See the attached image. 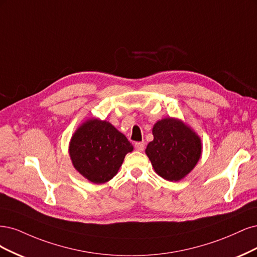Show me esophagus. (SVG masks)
<instances>
[{
    "mask_svg": "<svg viewBox=\"0 0 257 257\" xmlns=\"http://www.w3.org/2000/svg\"><path fill=\"white\" fill-rule=\"evenodd\" d=\"M135 147H136L137 151L142 152V151L144 150V147H145V143H144V142H137V143L135 144Z\"/></svg>",
    "mask_w": 257,
    "mask_h": 257,
    "instance_id": "esophagus-1",
    "label": "esophagus"
}]
</instances>
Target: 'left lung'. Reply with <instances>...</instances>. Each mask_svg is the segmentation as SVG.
Masks as SVG:
<instances>
[{"label":"left lung","instance_id":"8db88e82","mask_svg":"<svg viewBox=\"0 0 257 257\" xmlns=\"http://www.w3.org/2000/svg\"><path fill=\"white\" fill-rule=\"evenodd\" d=\"M153 135L145 153L156 173L170 181L184 178L200 159L201 139L183 121L171 117L156 122Z\"/></svg>","mask_w":257,"mask_h":257}]
</instances>
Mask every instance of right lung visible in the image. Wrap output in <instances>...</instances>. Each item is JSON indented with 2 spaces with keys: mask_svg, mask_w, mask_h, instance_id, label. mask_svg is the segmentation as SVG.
<instances>
[{
  "mask_svg": "<svg viewBox=\"0 0 257 257\" xmlns=\"http://www.w3.org/2000/svg\"><path fill=\"white\" fill-rule=\"evenodd\" d=\"M134 146L110 122L89 119L71 138L69 155L76 170L94 184L112 179Z\"/></svg>",
  "mask_w": 257,
  "mask_h": 257,
  "instance_id": "1",
  "label": "right lung"
}]
</instances>
